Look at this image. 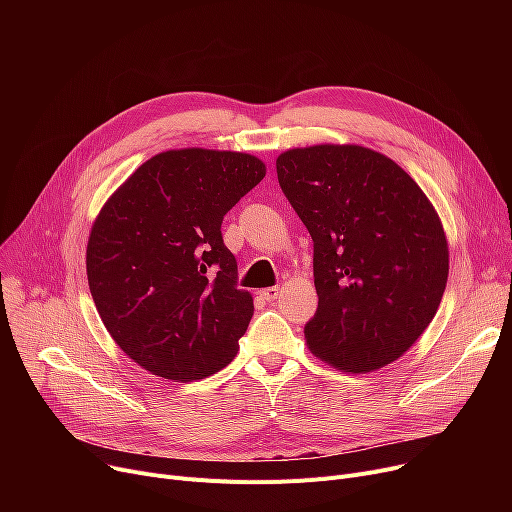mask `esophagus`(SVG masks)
Here are the masks:
<instances>
[{
  "instance_id": "esophagus-1",
  "label": "esophagus",
  "mask_w": 512,
  "mask_h": 512,
  "mask_svg": "<svg viewBox=\"0 0 512 512\" xmlns=\"http://www.w3.org/2000/svg\"><path fill=\"white\" fill-rule=\"evenodd\" d=\"M259 294H261V299H265L267 303H274L280 297V288H276V286L263 288V290H259Z\"/></svg>"
}]
</instances>
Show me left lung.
<instances>
[{
	"label": "left lung",
	"mask_w": 512,
	"mask_h": 512,
	"mask_svg": "<svg viewBox=\"0 0 512 512\" xmlns=\"http://www.w3.org/2000/svg\"><path fill=\"white\" fill-rule=\"evenodd\" d=\"M286 199L313 238L317 311L309 351L344 373L405 355L448 282V238L421 186L363 145L294 147L276 159Z\"/></svg>",
	"instance_id": "8db88e82"
}]
</instances>
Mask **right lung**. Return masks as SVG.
Instances as JSON below:
<instances>
[{
  "label": "right lung",
  "mask_w": 512,
  "mask_h": 512,
  "mask_svg": "<svg viewBox=\"0 0 512 512\" xmlns=\"http://www.w3.org/2000/svg\"><path fill=\"white\" fill-rule=\"evenodd\" d=\"M242 151H161L134 170L97 213L87 278L105 330L157 378L195 382L224 369L253 317L236 288L224 215L265 176Z\"/></svg>",
  "instance_id": "1"
}]
</instances>
